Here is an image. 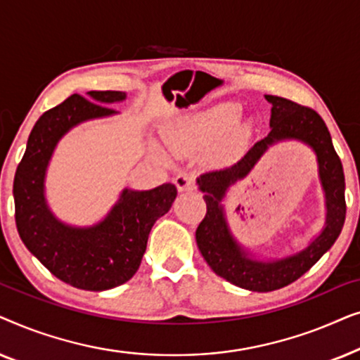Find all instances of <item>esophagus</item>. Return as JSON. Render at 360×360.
<instances>
[{
	"label": "esophagus",
	"mask_w": 360,
	"mask_h": 360,
	"mask_svg": "<svg viewBox=\"0 0 360 360\" xmlns=\"http://www.w3.org/2000/svg\"><path fill=\"white\" fill-rule=\"evenodd\" d=\"M175 185L179 191H191L196 188V176L193 174H179L175 176Z\"/></svg>",
	"instance_id": "esophagus-1"
}]
</instances>
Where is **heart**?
Returning a JSON list of instances; mask_svg holds the SVG:
<instances>
[{"label": "heart", "instance_id": "1", "mask_svg": "<svg viewBox=\"0 0 360 360\" xmlns=\"http://www.w3.org/2000/svg\"><path fill=\"white\" fill-rule=\"evenodd\" d=\"M240 116L238 103H221L195 120L185 121L184 124L172 127L165 132V141L175 152H188L203 142L213 141L223 136Z\"/></svg>", "mask_w": 360, "mask_h": 360}]
</instances>
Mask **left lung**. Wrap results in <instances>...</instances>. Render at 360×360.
<instances>
[{"mask_svg": "<svg viewBox=\"0 0 360 360\" xmlns=\"http://www.w3.org/2000/svg\"><path fill=\"white\" fill-rule=\"evenodd\" d=\"M265 100L272 105L269 136L255 142L234 165L206 172L196 179L206 201L205 219L196 229L200 252L216 275L250 292H272L298 280L331 249L346 219L342 164L323 117L311 108L287 98L265 95ZM280 140H300L317 154L319 174L327 200V223L320 236L300 253L282 259L259 261L245 253L230 234L220 201L229 186L247 176L264 150Z\"/></svg>", "mask_w": 360, "mask_h": 360, "instance_id": "left-lung-1", "label": "left lung"}]
</instances>
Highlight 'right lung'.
Listing matches in <instances>:
<instances>
[{
	"label": "right lung",
	"mask_w": 360,
	"mask_h": 360,
	"mask_svg": "<svg viewBox=\"0 0 360 360\" xmlns=\"http://www.w3.org/2000/svg\"><path fill=\"white\" fill-rule=\"evenodd\" d=\"M68 96L34 124L14 175L16 226L29 252L49 272L72 287L90 292L115 288L132 278L146 252L152 226L170 210L176 196L172 184L137 191L124 188L100 223L77 228L62 223L46 200V172L58 141L80 122L117 115L112 103L124 91H88Z\"/></svg>",
	"instance_id": "obj_1"
}]
</instances>
